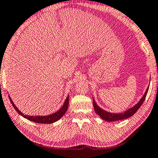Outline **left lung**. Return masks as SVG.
<instances>
[{
  "label": "left lung",
  "instance_id": "1",
  "mask_svg": "<svg viewBox=\"0 0 158 158\" xmlns=\"http://www.w3.org/2000/svg\"><path fill=\"white\" fill-rule=\"evenodd\" d=\"M148 89H149V87H148V89H146L145 91L144 95L142 97V98L140 99L139 101L136 103L135 106H134L132 108H130L129 109H128L124 112H121V113H110V112H108V111L103 110L102 108H101L100 107L98 106V105L97 104V102L94 100V99H93V106H94V109L95 110L96 113L98 115H99L101 118L103 119L104 121H108V122H111V121H121V120H123V119H127L128 118L131 117L133 115L134 113H135L136 111L139 110V108H140L141 106H142L143 102L145 100V98H146L147 94L148 92Z\"/></svg>",
  "mask_w": 158,
  "mask_h": 158
}]
</instances>
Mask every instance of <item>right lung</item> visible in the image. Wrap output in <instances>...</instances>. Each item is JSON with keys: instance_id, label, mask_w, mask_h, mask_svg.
Returning <instances> with one entry per match:
<instances>
[{"instance_id": "obj_1", "label": "right lung", "mask_w": 158, "mask_h": 158, "mask_svg": "<svg viewBox=\"0 0 158 158\" xmlns=\"http://www.w3.org/2000/svg\"><path fill=\"white\" fill-rule=\"evenodd\" d=\"M9 99H10V102H11L12 106H13L14 109L17 111L19 114L22 115L23 117L29 120V121L35 122V123H52L58 121V120H59L60 118L64 116V115L66 113V112L67 111V109H68L69 102V96L68 95L66 99V100H65L64 105H63V106L58 111H56V112L52 113V114L47 115H25L24 113H22L19 110L17 107L14 105V102L12 101L10 96H9Z\"/></svg>"}]
</instances>
